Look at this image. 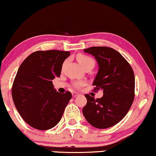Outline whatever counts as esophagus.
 <instances>
[{
    "label": "esophagus",
    "instance_id": "obj_1",
    "mask_svg": "<svg viewBox=\"0 0 156 156\" xmlns=\"http://www.w3.org/2000/svg\"><path fill=\"white\" fill-rule=\"evenodd\" d=\"M73 97H78V95H79V94L77 93V92H73Z\"/></svg>",
    "mask_w": 156,
    "mask_h": 156
}]
</instances>
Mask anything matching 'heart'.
Wrapping results in <instances>:
<instances>
[{
	"label": "heart",
	"instance_id": "b5f03b06",
	"mask_svg": "<svg viewBox=\"0 0 156 156\" xmlns=\"http://www.w3.org/2000/svg\"><path fill=\"white\" fill-rule=\"evenodd\" d=\"M77 60H78V62H79L85 69L86 67L89 66L94 67V65L95 64L94 59L92 57H89V56L86 55V54H79V55H78V57H77ZM65 62L64 63L63 66H65ZM83 85H84V82L82 81V80L75 81L73 83V87L76 88V89L80 88Z\"/></svg>",
	"mask_w": 156,
	"mask_h": 156
}]
</instances>
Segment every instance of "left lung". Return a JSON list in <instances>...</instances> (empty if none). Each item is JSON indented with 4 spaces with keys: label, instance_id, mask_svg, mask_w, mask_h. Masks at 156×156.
I'll return each mask as SVG.
<instances>
[{
    "label": "left lung",
    "instance_id": "8db88e82",
    "mask_svg": "<svg viewBox=\"0 0 156 156\" xmlns=\"http://www.w3.org/2000/svg\"><path fill=\"white\" fill-rule=\"evenodd\" d=\"M83 51L93 55L98 62L94 91L102 90L104 95L95 99L85 94L87 103L83 114L94 127L110 128L125 117L134 102V71L126 59L113 48L93 46Z\"/></svg>",
    "mask_w": 156,
    "mask_h": 156
}]
</instances>
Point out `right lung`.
<instances>
[{
    "label": "right lung",
    "mask_w": 156,
    "mask_h": 156,
    "mask_svg": "<svg viewBox=\"0 0 156 156\" xmlns=\"http://www.w3.org/2000/svg\"><path fill=\"white\" fill-rule=\"evenodd\" d=\"M69 51H37L22 62L12 88V99L19 113L28 125L48 130L59 123L72 94H60L52 80L59 77Z\"/></svg>",
    "instance_id": "obj_1"
}]
</instances>
